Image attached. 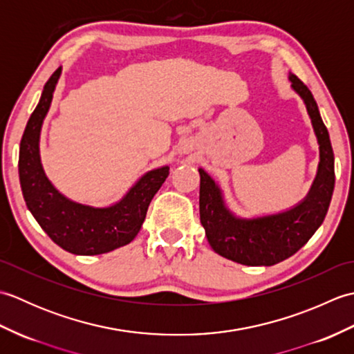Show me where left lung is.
I'll return each instance as SVG.
<instances>
[{
	"mask_svg": "<svg viewBox=\"0 0 354 354\" xmlns=\"http://www.w3.org/2000/svg\"><path fill=\"white\" fill-rule=\"evenodd\" d=\"M290 86L301 97L319 145V164L307 196L286 212L239 217L225 205L223 193L204 169H199V214L209 246L222 257L246 266H272L303 248L324 222L335 189V156L310 89L289 73Z\"/></svg>",
	"mask_w": 354,
	"mask_h": 354,
	"instance_id": "obj_1",
	"label": "left lung"
}]
</instances>
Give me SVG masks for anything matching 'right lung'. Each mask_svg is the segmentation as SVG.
Segmentation results:
<instances>
[{
	"label": "right lung",
	"mask_w": 354,
	"mask_h": 354,
	"mask_svg": "<svg viewBox=\"0 0 354 354\" xmlns=\"http://www.w3.org/2000/svg\"><path fill=\"white\" fill-rule=\"evenodd\" d=\"M61 73L57 68L45 84L22 135L18 162L22 196L36 222L62 250L76 255L111 252L138 234L150 201L169 176V165L145 173L114 205L91 207L64 196L45 175L39 155L42 123Z\"/></svg>",
	"instance_id": "obj_1"
}]
</instances>
